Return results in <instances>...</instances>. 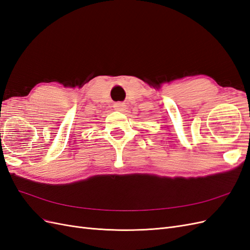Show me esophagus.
Here are the masks:
<instances>
[{"mask_svg":"<svg viewBox=\"0 0 250 250\" xmlns=\"http://www.w3.org/2000/svg\"><path fill=\"white\" fill-rule=\"evenodd\" d=\"M113 108H115V110H118L120 112H124L127 109V105L124 102H116L115 104H113Z\"/></svg>","mask_w":250,"mask_h":250,"instance_id":"obj_1","label":"esophagus"}]
</instances>
